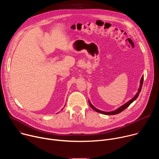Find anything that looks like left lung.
Here are the masks:
<instances>
[{"mask_svg": "<svg viewBox=\"0 0 159 159\" xmlns=\"http://www.w3.org/2000/svg\"><path fill=\"white\" fill-rule=\"evenodd\" d=\"M143 82V76H142V79H141V80H140V87H139V90H138V93H137V94H136L131 100H129V101H128L126 103H125V104H123V106H121V107H120L119 108H118L117 109H116V110H115V111H110V112H106V111H101V110H99V109L96 108L94 106H93V105L91 103H90V102L89 101V105H90V106L91 107L94 111H96L98 112L101 113V114H103V115H114L119 114V113H120V112H122L123 110H125L126 108H127L134 101H135L136 99H137V98L139 97V96L140 93L141 92Z\"/></svg>", "mask_w": 159, "mask_h": 159, "instance_id": "left-lung-1", "label": "left lung"}]
</instances>
